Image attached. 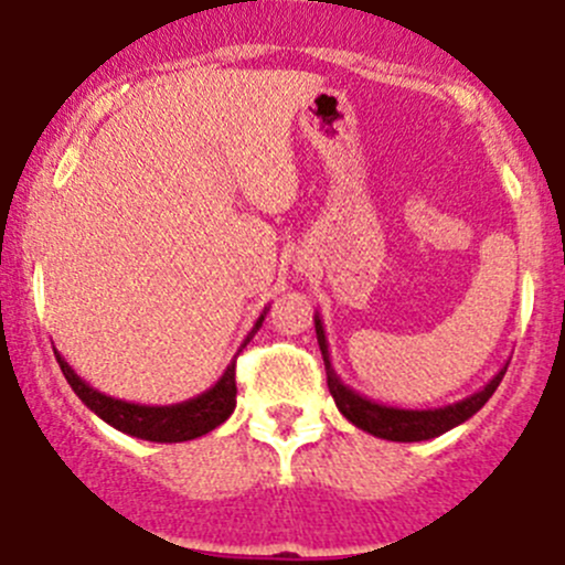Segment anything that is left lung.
Here are the masks:
<instances>
[{"instance_id":"left-lung-1","label":"left lung","mask_w":565,"mask_h":565,"mask_svg":"<svg viewBox=\"0 0 565 565\" xmlns=\"http://www.w3.org/2000/svg\"><path fill=\"white\" fill-rule=\"evenodd\" d=\"M315 331L322 350V361H326L328 388H331V397L333 403H337V408L342 411L344 419L353 422L355 428L366 430V434L386 441H428L447 434V430L458 428L461 422H467L469 416H475L486 403H489V397L497 392V386H500L502 375H505L508 370L505 364L483 388H480V392L469 394V397L458 399V403L441 405V408H394V405H383L364 397V394L350 388L348 383L337 375V370H333L331 364V353H328L326 328H322V320L317 315Z\"/></svg>"}]
</instances>
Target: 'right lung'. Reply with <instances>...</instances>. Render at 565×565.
Masks as SVG:
<instances>
[{
  "instance_id": "right-lung-1",
  "label": "right lung",
  "mask_w": 565,
  "mask_h": 565,
  "mask_svg": "<svg viewBox=\"0 0 565 565\" xmlns=\"http://www.w3.org/2000/svg\"><path fill=\"white\" fill-rule=\"evenodd\" d=\"M267 309L262 311L259 320L254 322L250 333L245 337V344L254 339V333L262 328ZM239 348V350H243ZM237 350V355H239ZM57 355V364L63 370L65 381L71 383V388L76 392V397L87 405L96 416H102L107 425H113L120 434H129L135 439L143 441H160V445H173V441H190L199 439V436L210 434L217 425L232 416L234 405H237V383H234V361L226 366L217 383L212 388H206L204 394L193 399H184V403L173 405H140V403H126V399H115L109 394L98 392L90 383L82 381L74 370L68 366V361L54 350Z\"/></svg>"
}]
</instances>
